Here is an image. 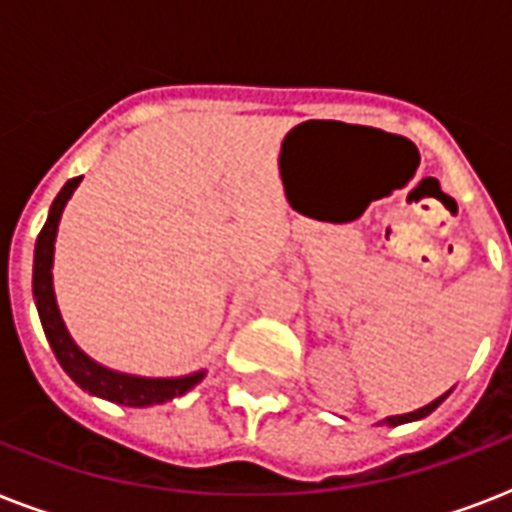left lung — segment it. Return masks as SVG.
Here are the masks:
<instances>
[{
  "mask_svg": "<svg viewBox=\"0 0 512 512\" xmlns=\"http://www.w3.org/2000/svg\"><path fill=\"white\" fill-rule=\"evenodd\" d=\"M446 396H449V393H444V396H441V398H436V401H433V404L422 406V409H417V412H409V414H396V417H388V420H382V425H404V422L422 420V417H428V414L433 412V409H436V406L441 404V401H444Z\"/></svg>",
  "mask_w": 512,
  "mask_h": 512,
  "instance_id": "obj_1",
  "label": "left lung"
}]
</instances>
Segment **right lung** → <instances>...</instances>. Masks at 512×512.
I'll return each instance as SVG.
<instances>
[{
  "label": "right lung",
  "instance_id": "add662e5",
  "mask_svg": "<svg viewBox=\"0 0 512 512\" xmlns=\"http://www.w3.org/2000/svg\"><path fill=\"white\" fill-rule=\"evenodd\" d=\"M82 177H71L60 193L55 196L50 207V217L39 231L34 249V300L39 319H42L44 335L50 340L52 353L60 361V366L66 369V374L79 385V388L90 390L92 396L108 398L114 404L124 406H151L164 404L175 396H183L185 390L193 388L196 382L204 377V372L191 374V377H177V380H151V377H132V374L111 372L106 366L95 364L92 358H87L82 350L76 348L74 340L68 337L63 321H60L58 305H55V295H52V244H55V233H58L60 212L66 207V201L71 199V193L79 185Z\"/></svg>",
  "mask_w": 512,
  "mask_h": 512
}]
</instances>
